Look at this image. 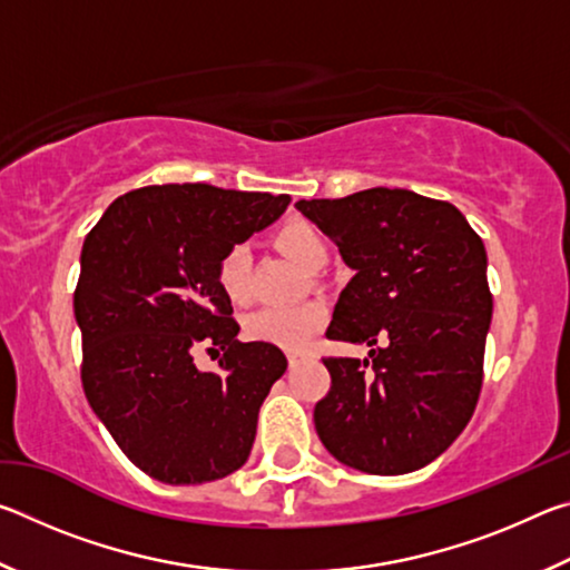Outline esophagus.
<instances>
[{
	"instance_id": "obj_1",
	"label": "esophagus",
	"mask_w": 570,
	"mask_h": 570,
	"mask_svg": "<svg viewBox=\"0 0 570 570\" xmlns=\"http://www.w3.org/2000/svg\"><path fill=\"white\" fill-rule=\"evenodd\" d=\"M286 360H288V366H296L298 362H302V356H298V354H288Z\"/></svg>"
}]
</instances>
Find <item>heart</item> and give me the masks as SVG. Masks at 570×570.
I'll list each match as a JSON object with an SVG mask.
<instances>
[{"label": "heart", "mask_w": 570, "mask_h": 570, "mask_svg": "<svg viewBox=\"0 0 570 570\" xmlns=\"http://www.w3.org/2000/svg\"><path fill=\"white\" fill-rule=\"evenodd\" d=\"M274 244L304 272H316L330 258V244H326L322 230L302 218L286 220L274 234ZM250 264H254V258H250L246 244L228 246L218 256L216 282L230 304L244 306L250 302ZM326 320H330V308L320 298L294 306H264L246 316L244 334L250 342L298 352L312 342L314 334L324 330Z\"/></svg>", "instance_id": "b5f03b06"}]
</instances>
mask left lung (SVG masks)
Segmentation results:
<instances>
[{"label":"left lung","instance_id":"8db88e82","mask_svg":"<svg viewBox=\"0 0 570 570\" xmlns=\"http://www.w3.org/2000/svg\"><path fill=\"white\" fill-rule=\"evenodd\" d=\"M296 208L354 268L326 336L370 346L364 362L322 360L332 384L314 407L320 440L370 475L420 470L465 430L482 390L493 316L482 238L448 200L404 188Z\"/></svg>","mask_w":570,"mask_h":570}]
</instances>
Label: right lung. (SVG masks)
<instances>
[{"label":"right lung","mask_w":570,"mask_h":570,"mask_svg":"<svg viewBox=\"0 0 570 570\" xmlns=\"http://www.w3.org/2000/svg\"><path fill=\"white\" fill-rule=\"evenodd\" d=\"M288 200L208 183L146 186L115 198L85 238L75 286L82 390L146 475L196 485L246 462L286 356L236 340L216 264ZM196 348L225 352L216 373L191 364Z\"/></svg>","instance_id":"obj_1"}]
</instances>
